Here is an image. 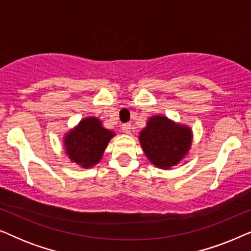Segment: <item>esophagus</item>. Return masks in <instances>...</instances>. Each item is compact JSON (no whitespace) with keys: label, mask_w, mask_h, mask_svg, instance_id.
I'll return each instance as SVG.
<instances>
[{"label":"esophagus","mask_w":251,"mask_h":251,"mask_svg":"<svg viewBox=\"0 0 251 251\" xmlns=\"http://www.w3.org/2000/svg\"><path fill=\"white\" fill-rule=\"evenodd\" d=\"M122 131L125 133L131 132V125H130V123H125V125H122Z\"/></svg>","instance_id":"34e87169"}]
</instances>
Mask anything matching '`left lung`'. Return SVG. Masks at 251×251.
Listing matches in <instances>:
<instances>
[{"label":"left lung","instance_id":"left-lung-1","mask_svg":"<svg viewBox=\"0 0 251 251\" xmlns=\"http://www.w3.org/2000/svg\"><path fill=\"white\" fill-rule=\"evenodd\" d=\"M145 155L153 166L168 170L190 152L193 133L190 126L164 115H153L138 136Z\"/></svg>","mask_w":251,"mask_h":251}]
</instances>
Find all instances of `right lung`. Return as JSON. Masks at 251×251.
Segmentation results:
<instances>
[{"label":"right lung","mask_w":251,"mask_h":251,"mask_svg":"<svg viewBox=\"0 0 251 251\" xmlns=\"http://www.w3.org/2000/svg\"><path fill=\"white\" fill-rule=\"evenodd\" d=\"M114 136L115 132L102 126L100 120L88 116L65 133V153L72 162L89 169L101 160L109 140Z\"/></svg>","instance_id":"add662e5"}]
</instances>
